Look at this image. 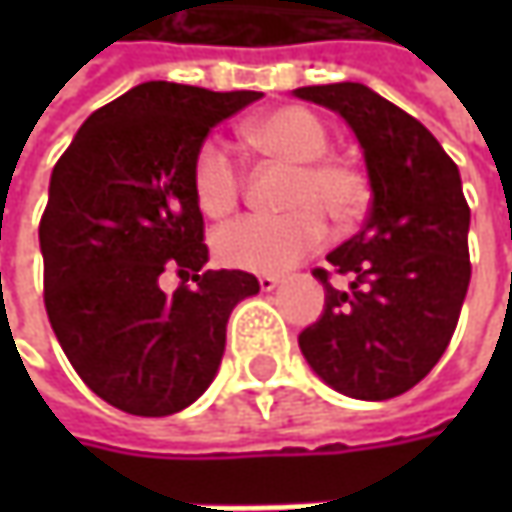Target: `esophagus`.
<instances>
[{"label":"esophagus","instance_id":"esophagus-1","mask_svg":"<svg viewBox=\"0 0 512 512\" xmlns=\"http://www.w3.org/2000/svg\"><path fill=\"white\" fill-rule=\"evenodd\" d=\"M279 285V276H273V273H262V276H259V287H262V290H273V287Z\"/></svg>","mask_w":512,"mask_h":512}]
</instances>
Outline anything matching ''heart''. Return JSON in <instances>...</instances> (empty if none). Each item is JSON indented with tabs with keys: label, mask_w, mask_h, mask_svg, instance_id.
Listing matches in <instances>:
<instances>
[{
	"label": "heart",
	"mask_w": 512,
	"mask_h": 512,
	"mask_svg": "<svg viewBox=\"0 0 512 512\" xmlns=\"http://www.w3.org/2000/svg\"><path fill=\"white\" fill-rule=\"evenodd\" d=\"M245 139L270 159L293 165L282 216H242L213 236L216 259L236 270L276 273L305 259L325 242L327 222L353 225L367 202L364 179L339 159L325 156L330 133L316 113L299 105L253 116ZM190 190L205 216L222 219L242 196V168L219 139H205L190 162Z\"/></svg>",
	"instance_id": "1"
}]
</instances>
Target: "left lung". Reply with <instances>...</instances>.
I'll list each match as a JSON object with an SVG mask.
<instances>
[{
	"mask_svg": "<svg viewBox=\"0 0 512 512\" xmlns=\"http://www.w3.org/2000/svg\"><path fill=\"white\" fill-rule=\"evenodd\" d=\"M364 150L373 202L364 227L327 253L322 316L299 333L316 376L350 399L384 402L436 367L470 285V207L456 162L419 119L359 82L310 85ZM339 272L347 286L329 282Z\"/></svg>",
	"mask_w": 512,
	"mask_h": 512,
	"instance_id": "obj_1",
	"label": "left lung"
}]
</instances>
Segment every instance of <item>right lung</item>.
<instances>
[{"instance_id":"add662e5","label":"right lung","mask_w":512,"mask_h":512,"mask_svg":"<svg viewBox=\"0 0 512 512\" xmlns=\"http://www.w3.org/2000/svg\"><path fill=\"white\" fill-rule=\"evenodd\" d=\"M256 90L145 82L90 113L50 173L39 222L45 310L73 370L133 416L185 410L213 382L245 270H205L193 153ZM165 269L183 285L158 287ZM196 281L187 286L186 279Z\"/></svg>"}]
</instances>
